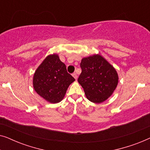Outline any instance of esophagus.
Wrapping results in <instances>:
<instances>
[{
    "label": "esophagus",
    "instance_id": "1",
    "mask_svg": "<svg viewBox=\"0 0 150 150\" xmlns=\"http://www.w3.org/2000/svg\"><path fill=\"white\" fill-rule=\"evenodd\" d=\"M72 76H73V77L74 78V79H76V80H77V78H78V76H77V74L76 73H74L73 74H72Z\"/></svg>",
    "mask_w": 150,
    "mask_h": 150
}]
</instances>
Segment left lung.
Returning a JSON list of instances; mask_svg holds the SVG:
<instances>
[{
    "label": "left lung",
    "mask_w": 150,
    "mask_h": 150,
    "mask_svg": "<svg viewBox=\"0 0 150 150\" xmlns=\"http://www.w3.org/2000/svg\"><path fill=\"white\" fill-rule=\"evenodd\" d=\"M82 72L78 82L83 88L86 98L93 103H102L112 96L118 84L115 67L100 54L84 57L81 63Z\"/></svg>",
    "instance_id": "1"
}]
</instances>
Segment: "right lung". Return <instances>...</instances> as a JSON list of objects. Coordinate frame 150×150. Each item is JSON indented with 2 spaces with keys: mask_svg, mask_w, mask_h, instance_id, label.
I'll use <instances>...</instances> for the list:
<instances>
[{
  "mask_svg": "<svg viewBox=\"0 0 150 150\" xmlns=\"http://www.w3.org/2000/svg\"><path fill=\"white\" fill-rule=\"evenodd\" d=\"M75 79L67 73L66 66L57 54H49L35 71L33 86L35 91L46 101L60 102L69 86Z\"/></svg>",
  "mask_w": 150,
  "mask_h": 150,
  "instance_id": "1",
  "label": "right lung"
}]
</instances>
